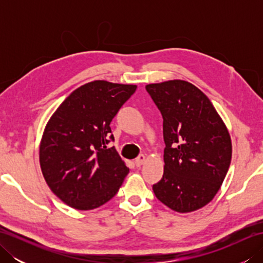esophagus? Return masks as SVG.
<instances>
[{"label":"esophagus","instance_id":"1","mask_svg":"<svg viewBox=\"0 0 263 263\" xmlns=\"http://www.w3.org/2000/svg\"><path fill=\"white\" fill-rule=\"evenodd\" d=\"M144 161H146V156H144V155H140L138 158H136L135 164H136L137 167H140V166L144 163Z\"/></svg>","mask_w":263,"mask_h":263}]
</instances>
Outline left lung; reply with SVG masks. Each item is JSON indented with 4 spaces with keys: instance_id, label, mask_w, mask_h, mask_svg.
Segmentation results:
<instances>
[{
    "instance_id": "obj_1",
    "label": "left lung",
    "mask_w": 263,
    "mask_h": 263,
    "mask_svg": "<svg viewBox=\"0 0 263 263\" xmlns=\"http://www.w3.org/2000/svg\"><path fill=\"white\" fill-rule=\"evenodd\" d=\"M146 89L163 115L164 174L153 185L160 202L177 212L208 204L230 168L232 141L209 98L192 83L170 80Z\"/></svg>"
}]
</instances>
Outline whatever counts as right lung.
<instances>
[{
  "mask_svg": "<svg viewBox=\"0 0 263 263\" xmlns=\"http://www.w3.org/2000/svg\"><path fill=\"white\" fill-rule=\"evenodd\" d=\"M136 85L88 82L65 98L47 122L39 147L42 173L52 192L78 210H91L119 191L128 173L114 147L110 122Z\"/></svg>",
  "mask_w": 263,
  "mask_h": 263,
  "instance_id": "obj_1",
  "label": "right lung"
}]
</instances>
